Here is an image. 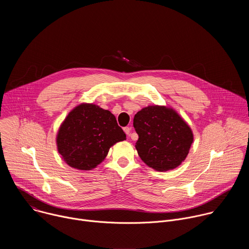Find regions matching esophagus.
<instances>
[{
  "instance_id": "esophagus-1",
  "label": "esophagus",
  "mask_w": 249,
  "mask_h": 249,
  "mask_svg": "<svg viewBox=\"0 0 249 249\" xmlns=\"http://www.w3.org/2000/svg\"><path fill=\"white\" fill-rule=\"evenodd\" d=\"M123 130H124V132L126 133V135H127V136H129V135H130V131H131V128H129V127H125Z\"/></svg>"
}]
</instances>
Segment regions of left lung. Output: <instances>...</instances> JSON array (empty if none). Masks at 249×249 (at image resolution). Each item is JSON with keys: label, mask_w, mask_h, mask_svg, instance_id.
<instances>
[{"label": "left lung", "mask_w": 249, "mask_h": 249, "mask_svg": "<svg viewBox=\"0 0 249 249\" xmlns=\"http://www.w3.org/2000/svg\"><path fill=\"white\" fill-rule=\"evenodd\" d=\"M133 125L139 135L136 150L148 166L167 171L184 161L193 143V133L173 108L149 105L137 112Z\"/></svg>", "instance_id": "obj_1"}]
</instances>
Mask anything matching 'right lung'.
<instances>
[{
	"label": "right lung",
	"mask_w": 249,
	"mask_h": 249,
	"mask_svg": "<svg viewBox=\"0 0 249 249\" xmlns=\"http://www.w3.org/2000/svg\"><path fill=\"white\" fill-rule=\"evenodd\" d=\"M124 140L126 135L109 110L92 103H82L62 122L56 143L68 165L91 170L104 160L110 147Z\"/></svg>",
	"instance_id": "add662e5"
}]
</instances>
